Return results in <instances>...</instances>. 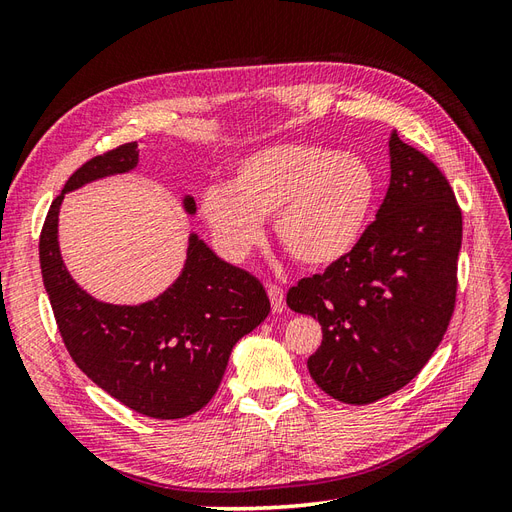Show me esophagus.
Instances as JSON below:
<instances>
[{
	"instance_id": "obj_1",
	"label": "esophagus",
	"mask_w": 512,
	"mask_h": 512,
	"mask_svg": "<svg viewBox=\"0 0 512 512\" xmlns=\"http://www.w3.org/2000/svg\"><path fill=\"white\" fill-rule=\"evenodd\" d=\"M267 294H269V299H271V307H273V312H284V307H286V297H284V290H282L280 286L269 284V286H267Z\"/></svg>"
}]
</instances>
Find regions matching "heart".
Instances as JSON below:
<instances>
[{
	"mask_svg": "<svg viewBox=\"0 0 512 512\" xmlns=\"http://www.w3.org/2000/svg\"><path fill=\"white\" fill-rule=\"evenodd\" d=\"M378 196L371 164L356 151L275 145L243 158L228 188H209L203 215L224 250L243 258L273 218L275 239L305 269H327L363 241Z\"/></svg>",
	"mask_w": 512,
	"mask_h": 512,
	"instance_id": "heart-1",
	"label": "heart"
}]
</instances>
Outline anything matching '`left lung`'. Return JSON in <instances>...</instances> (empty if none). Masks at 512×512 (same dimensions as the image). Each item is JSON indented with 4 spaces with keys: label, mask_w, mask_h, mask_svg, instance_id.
Here are the masks:
<instances>
[{
    "label": "left lung",
    "mask_w": 512,
    "mask_h": 512,
    "mask_svg": "<svg viewBox=\"0 0 512 512\" xmlns=\"http://www.w3.org/2000/svg\"><path fill=\"white\" fill-rule=\"evenodd\" d=\"M391 185L356 250L286 294L318 318L322 344L307 359L320 389L352 406L399 391L442 342L455 312L461 209L423 151L389 138Z\"/></svg>",
    "instance_id": "obj_1"
}]
</instances>
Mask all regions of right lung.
I'll use <instances>...</instances> for the list:
<instances>
[{
	"label": "right lung",
	"mask_w": 512,
	"mask_h": 512,
	"mask_svg": "<svg viewBox=\"0 0 512 512\" xmlns=\"http://www.w3.org/2000/svg\"><path fill=\"white\" fill-rule=\"evenodd\" d=\"M138 145L126 143L74 170L51 203L40 232V269L61 339L72 361L123 406L151 418H183L205 408L218 391L228 356L271 312L265 288L220 260L196 235L179 280L143 305H111L79 288L57 245L64 194L94 179L126 173ZM196 211L194 200H183Z\"/></svg>",
	"instance_id": "1"
}]
</instances>
